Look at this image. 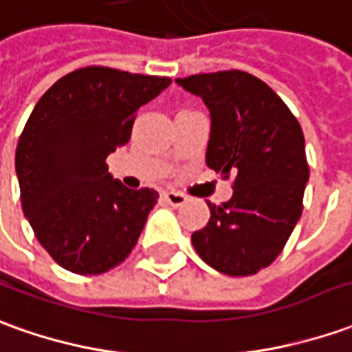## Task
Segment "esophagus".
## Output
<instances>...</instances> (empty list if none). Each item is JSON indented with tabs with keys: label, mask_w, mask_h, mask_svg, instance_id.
Listing matches in <instances>:
<instances>
[{
	"label": "esophagus",
	"mask_w": 352,
	"mask_h": 352,
	"mask_svg": "<svg viewBox=\"0 0 352 352\" xmlns=\"http://www.w3.org/2000/svg\"><path fill=\"white\" fill-rule=\"evenodd\" d=\"M164 198H166L167 204H171V206H183L186 202V196L177 192V190H167V192H164Z\"/></svg>",
	"instance_id": "obj_1"
}]
</instances>
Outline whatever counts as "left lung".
<instances>
[{"label":"left lung","instance_id":"left-lung-1","mask_svg":"<svg viewBox=\"0 0 352 352\" xmlns=\"http://www.w3.org/2000/svg\"><path fill=\"white\" fill-rule=\"evenodd\" d=\"M210 111L206 166L235 175L233 196L210 204L204 229L192 233L198 256L226 276L270 266L302 214L308 181L305 136L283 100L245 71L175 78Z\"/></svg>","mask_w":352,"mask_h":352}]
</instances>
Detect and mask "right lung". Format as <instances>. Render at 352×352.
Wrapping results in <instances>:
<instances>
[{"instance_id": "obj_1", "label": "right lung", "mask_w": 352, "mask_h": 352, "mask_svg": "<svg viewBox=\"0 0 352 352\" xmlns=\"http://www.w3.org/2000/svg\"><path fill=\"white\" fill-rule=\"evenodd\" d=\"M169 85L166 76L85 67L38 100L15 169L26 219L61 267L104 274L135 248L157 192L126 188L106 157L129 142L136 111Z\"/></svg>"}]
</instances>
